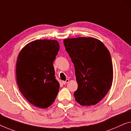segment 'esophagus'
<instances>
[{"label":"esophagus","mask_w":131,"mask_h":131,"mask_svg":"<svg viewBox=\"0 0 131 131\" xmlns=\"http://www.w3.org/2000/svg\"><path fill=\"white\" fill-rule=\"evenodd\" d=\"M69 82V79H67L65 81H62V83L65 85V84H66V83Z\"/></svg>","instance_id":"obj_1"}]
</instances>
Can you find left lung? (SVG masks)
I'll list each match as a JSON object with an SVG mask.
<instances>
[{
    "label": "left lung",
    "mask_w": 131,
    "mask_h": 131,
    "mask_svg": "<svg viewBox=\"0 0 131 131\" xmlns=\"http://www.w3.org/2000/svg\"><path fill=\"white\" fill-rule=\"evenodd\" d=\"M63 43L75 69L78 85L74 92L76 101L82 106L96 104L112 86L113 66L109 51L93 38L66 39Z\"/></svg>",
    "instance_id": "obj_1"
}]
</instances>
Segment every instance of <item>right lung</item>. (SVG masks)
I'll return each instance as SVG.
<instances>
[{
    "label": "right lung",
    "mask_w": 131,
    "mask_h": 131,
    "mask_svg": "<svg viewBox=\"0 0 131 131\" xmlns=\"http://www.w3.org/2000/svg\"><path fill=\"white\" fill-rule=\"evenodd\" d=\"M59 50L57 40H36L26 45L17 57L16 72L19 90L38 108H48L58 95L60 85L53 65Z\"/></svg>",
    "instance_id": "right-lung-1"
}]
</instances>
